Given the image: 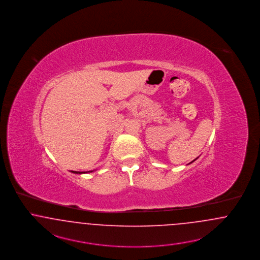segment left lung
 <instances>
[{"label":"left lung","instance_id":"left-lung-1","mask_svg":"<svg viewBox=\"0 0 260 260\" xmlns=\"http://www.w3.org/2000/svg\"><path fill=\"white\" fill-rule=\"evenodd\" d=\"M193 161H195V160H193ZM193 161H192V162H193Z\"/></svg>","mask_w":260,"mask_h":260}]
</instances>
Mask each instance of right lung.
Instances as JSON below:
<instances>
[{
  "label": "right lung",
  "mask_w": 260,
  "mask_h": 260,
  "mask_svg": "<svg viewBox=\"0 0 260 260\" xmlns=\"http://www.w3.org/2000/svg\"><path fill=\"white\" fill-rule=\"evenodd\" d=\"M72 172L75 173V174H82V173H88L89 171H88V172H77V171H72ZM91 172H92V171H91Z\"/></svg>",
  "instance_id": "add662e5"
}]
</instances>
